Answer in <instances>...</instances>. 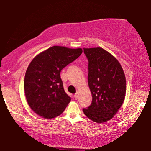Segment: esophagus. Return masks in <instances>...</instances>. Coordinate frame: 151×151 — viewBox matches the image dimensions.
Here are the masks:
<instances>
[{"mask_svg": "<svg viewBox=\"0 0 151 151\" xmlns=\"http://www.w3.org/2000/svg\"><path fill=\"white\" fill-rule=\"evenodd\" d=\"M74 97H75V98L76 100V99H77L78 97V93H76L75 94V96H74Z\"/></svg>", "mask_w": 151, "mask_h": 151, "instance_id": "34e87169", "label": "esophagus"}]
</instances>
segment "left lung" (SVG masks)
Returning <instances> with one entry per match:
<instances>
[{"label":"left lung","mask_w":151,"mask_h":151,"mask_svg":"<svg viewBox=\"0 0 151 151\" xmlns=\"http://www.w3.org/2000/svg\"><path fill=\"white\" fill-rule=\"evenodd\" d=\"M83 51L88 60L92 102L83 111L94 122L104 123L113 117L125 99L124 72L117 60L102 48H84Z\"/></svg>","instance_id":"obj_1"}]
</instances>
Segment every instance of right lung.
<instances>
[{
	"label": "right lung",
	"mask_w": 151,
	"mask_h": 151,
	"mask_svg": "<svg viewBox=\"0 0 151 151\" xmlns=\"http://www.w3.org/2000/svg\"><path fill=\"white\" fill-rule=\"evenodd\" d=\"M82 49L53 46L30 62L24 78V90L34 112L46 119L61 114L70 102L63 87L60 72L81 55Z\"/></svg>",
	"instance_id": "right-lung-1"
}]
</instances>
